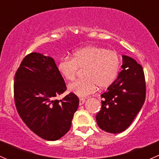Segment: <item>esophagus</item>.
Wrapping results in <instances>:
<instances>
[{
  "label": "esophagus",
  "instance_id": "esophagus-1",
  "mask_svg": "<svg viewBox=\"0 0 159 159\" xmlns=\"http://www.w3.org/2000/svg\"><path fill=\"white\" fill-rule=\"evenodd\" d=\"M84 102H85V99H84V98H80V100H79V105H82L84 103Z\"/></svg>",
  "mask_w": 159,
  "mask_h": 159
}]
</instances>
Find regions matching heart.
Listing matches in <instances>:
<instances>
[{
  "label": "heart",
  "mask_w": 159,
  "mask_h": 159,
  "mask_svg": "<svg viewBox=\"0 0 159 159\" xmlns=\"http://www.w3.org/2000/svg\"><path fill=\"white\" fill-rule=\"evenodd\" d=\"M83 70L84 78L71 83L69 91L84 98L110 86L116 79L120 68V58L117 52L98 46H87L73 51L71 58L64 57L57 64V70L64 78L73 81L78 69Z\"/></svg>",
  "instance_id": "1"
}]
</instances>
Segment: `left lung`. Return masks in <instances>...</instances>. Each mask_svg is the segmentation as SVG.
I'll list each match as a JSON object with an SVG mask.
<instances>
[{
  "label": "left lung",
  "instance_id": "left-lung-1",
  "mask_svg": "<svg viewBox=\"0 0 159 159\" xmlns=\"http://www.w3.org/2000/svg\"><path fill=\"white\" fill-rule=\"evenodd\" d=\"M122 70L101 97L102 109L96 115L101 129L113 134L129 127L145 100L146 85L142 65L123 55Z\"/></svg>",
  "mask_w": 159,
  "mask_h": 159
}]
</instances>
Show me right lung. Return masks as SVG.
Instances as JSON below:
<instances>
[{"instance_id": "right-lung-1", "label": "right lung", "mask_w": 159, "mask_h": 159, "mask_svg": "<svg viewBox=\"0 0 159 159\" xmlns=\"http://www.w3.org/2000/svg\"><path fill=\"white\" fill-rule=\"evenodd\" d=\"M67 90L54 60L39 53L25 56L14 76L16 108L22 121L34 133L48 141H56L69 131L79 98Z\"/></svg>"}]
</instances>
